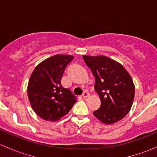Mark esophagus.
Instances as JSON below:
<instances>
[{
  "instance_id": "34e87169",
  "label": "esophagus",
  "mask_w": 157,
  "mask_h": 157,
  "mask_svg": "<svg viewBox=\"0 0 157 157\" xmlns=\"http://www.w3.org/2000/svg\"><path fill=\"white\" fill-rule=\"evenodd\" d=\"M89 97V94L87 92V91H84L83 94H82V97L83 98H87V97Z\"/></svg>"
}]
</instances>
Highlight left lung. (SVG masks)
Listing matches in <instances>:
<instances>
[{"label":"left lung","mask_w":157,"mask_h":157,"mask_svg":"<svg viewBox=\"0 0 157 157\" xmlns=\"http://www.w3.org/2000/svg\"><path fill=\"white\" fill-rule=\"evenodd\" d=\"M82 57L95 77L94 89L101 101L94 115L107 125L120 121L130 111L134 99L135 87L130 75L121 64L105 56Z\"/></svg>","instance_id":"left-lung-1"}]
</instances>
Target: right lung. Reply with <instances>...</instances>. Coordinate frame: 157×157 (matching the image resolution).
Listing matches in <instances>:
<instances>
[{"instance_id":"right-lung-1","label":"right lung","mask_w":157,"mask_h":157,"mask_svg":"<svg viewBox=\"0 0 157 157\" xmlns=\"http://www.w3.org/2000/svg\"><path fill=\"white\" fill-rule=\"evenodd\" d=\"M73 59L71 55H56L34 69L27 93L32 109L40 118L57 121L67 114L76 102V97L60 82L65 68Z\"/></svg>"}]
</instances>
